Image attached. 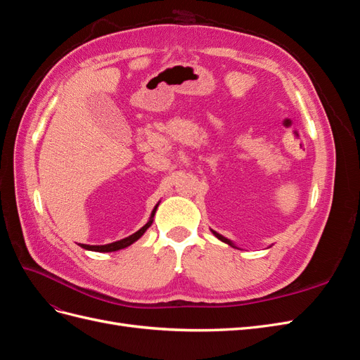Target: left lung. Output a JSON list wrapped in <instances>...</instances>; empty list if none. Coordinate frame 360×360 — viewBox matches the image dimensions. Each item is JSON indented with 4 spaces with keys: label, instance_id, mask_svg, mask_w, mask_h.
Listing matches in <instances>:
<instances>
[{
    "label": "left lung",
    "instance_id": "obj_1",
    "mask_svg": "<svg viewBox=\"0 0 360 360\" xmlns=\"http://www.w3.org/2000/svg\"><path fill=\"white\" fill-rule=\"evenodd\" d=\"M213 234L217 237V238H219V240H222V242H225V243H228V245H230V246H233L234 248V245L230 242V240H228V238H225L224 236H221V234H217L216 231H213Z\"/></svg>",
    "mask_w": 360,
    "mask_h": 360
}]
</instances>
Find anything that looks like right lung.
I'll return each mask as SVG.
<instances>
[{"instance_id": "right-lung-1", "label": "right lung", "mask_w": 360, "mask_h": 360, "mask_svg": "<svg viewBox=\"0 0 360 360\" xmlns=\"http://www.w3.org/2000/svg\"><path fill=\"white\" fill-rule=\"evenodd\" d=\"M156 209H158V205L155 207L153 209V212H151V216H150V221L141 228V230H138L135 234H132V236H129V237H126V238H122V240H118V242H114V243H110V245H101V246H93V245H81V248H84V249H89V250H94V252H112V250H118V249H123V248H127L129 245H132L134 242H136L138 238L143 236L146 231H147V228L153 224V217H155V213H156Z\"/></svg>"}]
</instances>
